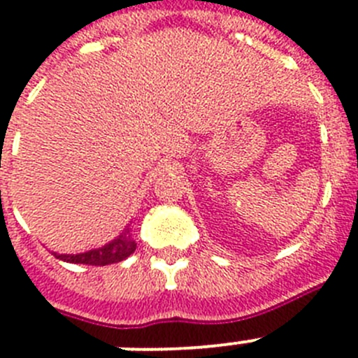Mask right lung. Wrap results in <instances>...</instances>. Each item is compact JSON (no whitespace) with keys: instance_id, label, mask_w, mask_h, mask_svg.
I'll return each instance as SVG.
<instances>
[{"instance_id":"right-lung-1","label":"right lung","mask_w":358,"mask_h":358,"mask_svg":"<svg viewBox=\"0 0 358 358\" xmlns=\"http://www.w3.org/2000/svg\"><path fill=\"white\" fill-rule=\"evenodd\" d=\"M136 250V241L130 237V229L127 228L123 234L119 235L117 239L110 241L108 245L101 246V248L90 250L84 254H55L57 259H62L66 263H78V264H94V266H104V264L119 263V261L127 259L130 254Z\"/></svg>"}]
</instances>
